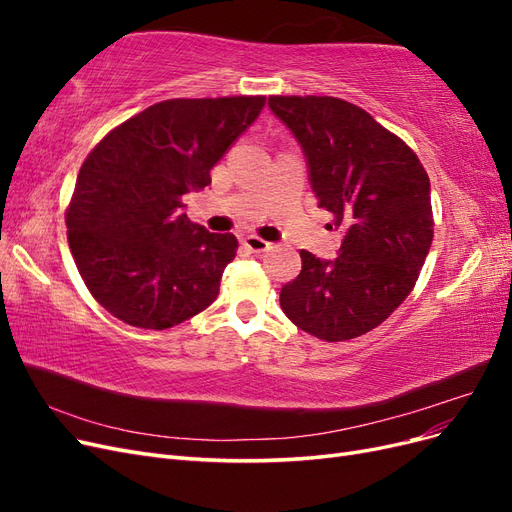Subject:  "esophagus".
I'll return each mask as SVG.
<instances>
[{
    "label": "esophagus",
    "mask_w": 512,
    "mask_h": 512,
    "mask_svg": "<svg viewBox=\"0 0 512 512\" xmlns=\"http://www.w3.org/2000/svg\"><path fill=\"white\" fill-rule=\"evenodd\" d=\"M243 245H245L247 250H250L252 254H262V252H267L269 247H271V243H269V241L260 239V237H256V235H247V237H243Z\"/></svg>",
    "instance_id": "34e87169"
}]
</instances>
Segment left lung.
I'll use <instances>...</instances> for the list:
<instances>
[{
    "instance_id": "1",
    "label": "left lung",
    "mask_w": 512,
    "mask_h": 512,
    "mask_svg": "<svg viewBox=\"0 0 512 512\" xmlns=\"http://www.w3.org/2000/svg\"><path fill=\"white\" fill-rule=\"evenodd\" d=\"M269 108L301 145L318 207L344 232L335 260L301 250V273L282 288L280 305L324 342L365 335L406 301L425 265L429 177L399 136L346 100L271 96Z\"/></svg>"
}]
</instances>
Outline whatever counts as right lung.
<instances>
[{"label":"right lung","instance_id":"right-lung-1","mask_svg":"<svg viewBox=\"0 0 512 512\" xmlns=\"http://www.w3.org/2000/svg\"><path fill=\"white\" fill-rule=\"evenodd\" d=\"M265 96L175 98L108 132L83 162L66 211L68 243L94 299L138 329L164 331L207 309L237 237L183 213V196L258 119Z\"/></svg>","mask_w":512,"mask_h":512}]
</instances>
